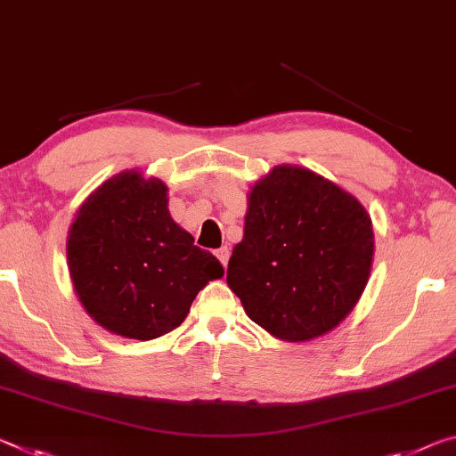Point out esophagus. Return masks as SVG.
<instances>
[{"label": "esophagus", "mask_w": 456, "mask_h": 456, "mask_svg": "<svg viewBox=\"0 0 456 456\" xmlns=\"http://www.w3.org/2000/svg\"><path fill=\"white\" fill-rule=\"evenodd\" d=\"M216 256H218L222 266H226L228 265V258H230V248H228V246H222L220 250H216Z\"/></svg>", "instance_id": "34e87169"}]
</instances>
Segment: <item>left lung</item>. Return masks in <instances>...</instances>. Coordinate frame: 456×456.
I'll return each mask as SVG.
<instances>
[{"label":"left lung","mask_w":456,"mask_h":456,"mask_svg":"<svg viewBox=\"0 0 456 456\" xmlns=\"http://www.w3.org/2000/svg\"><path fill=\"white\" fill-rule=\"evenodd\" d=\"M371 260L374 230L360 200L311 169L274 166L248 191L226 282L273 338L311 341L354 311Z\"/></svg>","instance_id":"obj_1"}]
</instances>
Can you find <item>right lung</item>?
Listing matches in <instances>:
<instances>
[{
    "instance_id": "1",
    "label": "right lung",
    "mask_w": 456,
    "mask_h": 456,
    "mask_svg": "<svg viewBox=\"0 0 456 456\" xmlns=\"http://www.w3.org/2000/svg\"><path fill=\"white\" fill-rule=\"evenodd\" d=\"M167 185L125 169L91 191L66 238L70 281L104 330L149 341L175 330L208 282L224 277L212 252L167 210Z\"/></svg>"
}]
</instances>
